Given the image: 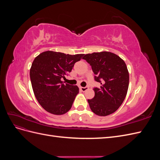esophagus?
Returning <instances> with one entry per match:
<instances>
[{
	"label": "esophagus",
	"instance_id": "34e87169",
	"mask_svg": "<svg viewBox=\"0 0 160 160\" xmlns=\"http://www.w3.org/2000/svg\"><path fill=\"white\" fill-rule=\"evenodd\" d=\"M79 89H80V90H81V91H83V92H84V91L88 90V89H89V88H88V87H85V88H83V87H80Z\"/></svg>",
	"mask_w": 160,
	"mask_h": 160
}]
</instances>
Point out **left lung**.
Listing matches in <instances>:
<instances>
[{
  "label": "left lung",
  "instance_id": "obj_1",
  "mask_svg": "<svg viewBox=\"0 0 160 160\" xmlns=\"http://www.w3.org/2000/svg\"><path fill=\"white\" fill-rule=\"evenodd\" d=\"M83 59L91 65L95 81L101 85L100 88H93L94 98L88 100L91 111L99 116L114 113L128 93L129 77L126 64L117 55L107 51L87 54Z\"/></svg>",
  "mask_w": 160,
  "mask_h": 160
}]
</instances>
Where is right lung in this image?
Here are the masks:
<instances>
[{
  "mask_svg": "<svg viewBox=\"0 0 160 160\" xmlns=\"http://www.w3.org/2000/svg\"><path fill=\"white\" fill-rule=\"evenodd\" d=\"M83 56L48 51L34 59L30 69L32 88L38 102L48 112L62 115L71 108L79 88L61 79Z\"/></svg>",
  "mask_w": 160,
  "mask_h": 160,
  "instance_id": "add662e5",
  "label": "right lung"
}]
</instances>
